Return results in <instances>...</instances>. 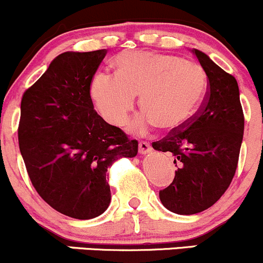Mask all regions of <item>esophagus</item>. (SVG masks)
<instances>
[{
	"label": "esophagus",
	"mask_w": 263,
	"mask_h": 263,
	"mask_svg": "<svg viewBox=\"0 0 263 263\" xmlns=\"http://www.w3.org/2000/svg\"><path fill=\"white\" fill-rule=\"evenodd\" d=\"M151 151H153V147H151V145L148 142H146V141H141L139 143V153L141 155H146L151 153Z\"/></svg>",
	"instance_id": "34e87169"
}]
</instances>
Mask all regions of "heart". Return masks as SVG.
<instances>
[{"mask_svg":"<svg viewBox=\"0 0 263 263\" xmlns=\"http://www.w3.org/2000/svg\"><path fill=\"white\" fill-rule=\"evenodd\" d=\"M115 66L116 74H97L90 92L97 108L113 124L124 123L139 95L142 110L129 124L131 131L181 128L197 113L208 88L203 66L175 55L124 52Z\"/></svg>","mask_w":263,"mask_h":263,"instance_id":"heart-1","label":"heart"}]
</instances>
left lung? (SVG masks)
<instances>
[{
    "instance_id": "obj_1",
    "label": "left lung",
    "mask_w": 263,
    "mask_h": 263,
    "mask_svg": "<svg viewBox=\"0 0 263 263\" xmlns=\"http://www.w3.org/2000/svg\"><path fill=\"white\" fill-rule=\"evenodd\" d=\"M192 52L208 77L205 99L189 122L153 143L155 150L173 154L178 166L159 195L165 208L180 215L205 211L224 194L236 173L245 128L236 78L203 51Z\"/></svg>"
}]
</instances>
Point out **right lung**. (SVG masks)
I'll use <instances>...</instances> for the list:
<instances>
[{
  "label": "right lung",
  "instance_id": "add662e5",
  "mask_svg": "<svg viewBox=\"0 0 263 263\" xmlns=\"http://www.w3.org/2000/svg\"><path fill=\"white\" fill-rule=\"evenodd\" d=\"M106 54L63 52L21 101L18 145L30 180L51 208L76 219L107 211V168L139 150L95 110L90 83Z\"/></svg>",
  "mask_w": 263,
  "mask_h": 263
}]
</instances>
